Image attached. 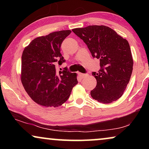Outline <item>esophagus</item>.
I'll return each mask as SVG.
<instances>
[{
	"mask_svg": "<svg viewBox=\"0 0 149 149\" xmlns=\"http://www.w3.org/2000/svg\"><path fill=\"white\" fill-rule=\"evenodd\" d=\"M78 74H79V76H80L81 77V78H85V77L87 75L86 74H83V73H81V72H79Z\"/></svg>",
	"mask_w": 149,
	"mask_h": 149,
	"instance_id": "34e87169",
	"label": "esophagus"
}]
</instances>
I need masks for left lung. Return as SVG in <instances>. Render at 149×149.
I'll return each instance as SVG.
<instances>
[{
  "label": "left lung",
  "mask_w": 149,
  "mask_h": 149,
  "mask_svg": "<svg viewBox=\"0 0 149 149\" xmlns=\"http://www.w3.org/2000/svg\"><path fill=\"white\" fill-rule=\"evenodd\" d=\"M72 32L87 45L93 58L100 60V70L92 72L97 81L91 96L103 104L116 101L123 94L133 70L129 42L106 26L74 28Z\"/></svg>",
  "instance_id": "1"
}]
</instances>
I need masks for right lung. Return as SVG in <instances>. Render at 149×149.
<instances>
[{
	"label": "right lung",
	"instance_id": "obj_1",
	"mask_svg": "<svg viewBox=\"0 0 149 149\" xmlns=\"http://www.w3.org/2000/svg\"><path fill=\"white\" fill-rule=\"evenodd\" d=\"M71 30H61L32 40L22 56L21 81L28 95L45 107H58L70 96L77 81V73L57 71L56 62H65L60 53L63 40Z\"/></svg>",
	"mask_w": 149,
	"mask_h": 149
}]
</instances>
